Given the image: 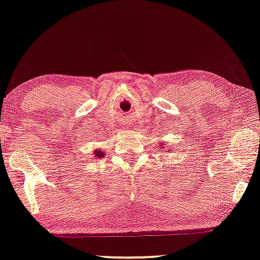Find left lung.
<instances>
[{
	"label": "left lung",
	"mask_w": 260,
	"mask_h": 260,
	"mask_svg": "<svg viewBox=\"0 0 260 260\" xmlns=\"http://www.w3.org/2000/svg\"><path fill=\"white\" fill-rule=\"evenodd\" d=\"M161 150H164V152H165V150H166V152H170V149H164V147H161Z\"/></svg>",
	"instance_id": "1"
}]
</instances>
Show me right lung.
<instances>
[{
	"label": "right lung",
	"instance_id": "right-lung-1",
	"mask_svg": "<svg viewBox=\"0 0 260 260\" xmlns=\"http://www.w3.org/2000/svg\"><path fill=\"white\" fill-rule=\"evenodd\" d=\"M105 155V153H104V150L102 149H95L94 150V156L95 158H102V156Z\"/></svg>",
	"mask_w": 260,
	"mask_h": 260
}]
</instances>
